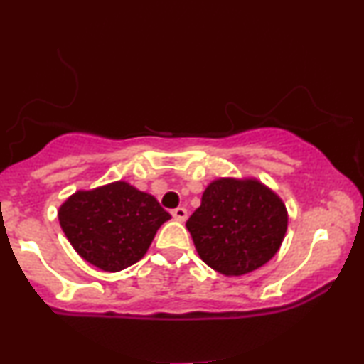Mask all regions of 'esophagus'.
Wrapping results in <instances>:
<instances>
[{
    "label": "esophagus",
    "instance_id": "34e87169",
    "mask_svg": "<svg viewBox=\"0 0 364 364\" xmlns=\"http://www.w3.org/2000/svg\"><path fill=\"white\" fill-rule=\"evenodd\" d=\"M172 217L176 218V220H178V222H186L187 217H188L187 208H183V207L173 208V210H172Z\"/></svg>",
    "mask_w": 364,
    "mask_h": 364
}]
</instances>
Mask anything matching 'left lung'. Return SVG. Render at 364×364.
Listing matches in <instances>:
<instances>
[{
  "label": "left lung",
  "mask_w": 364,
  "mask_h": 364,
  "mask_svg": "<svg viewBox=\"0 0 364 364\" xmlns=\"http://www.w3.org/2000/svg\"><path fill=\"white\" fill-rule=\"evenodd\" d=\"M186 225L208 267L225 277H240L280 250L288 212L282 198L257 178L220 177L208 183Z\"/></svg>",
  "instance_id": "1"
}]
</instances>
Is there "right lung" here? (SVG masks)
I'll return each instance as SVG.
<instances>
[{"label":"right lung","mask_w":364,"mask_h":364,"mask_svg":"<svg viewBox=\"0 0 364 364\" xmlns=\"http://www.w3.org/2000/svg\"><path fill=\"white\" fill-rule=\"evenodd\" d=\"M58 218L79 257L104 272H121L146 255L171 213L151 193L117 181L74 192Z\"/></svg>","instance_id":"obj_1"}]
</instances>
